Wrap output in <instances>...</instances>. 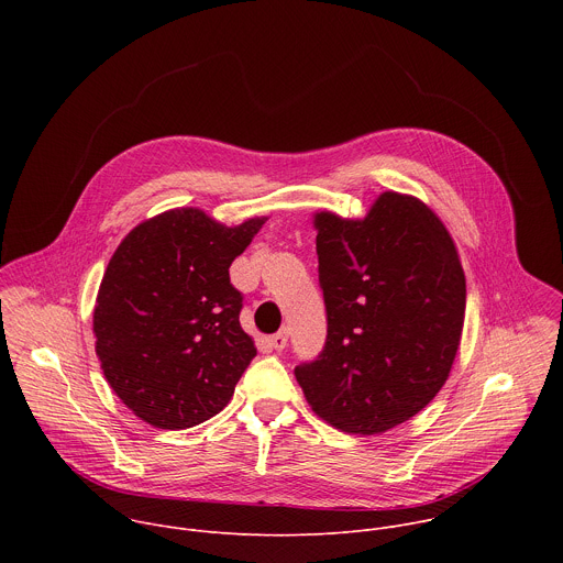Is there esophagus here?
Here are the masks:
<instances>
[{
    "instance_id": "1",
    "label": "esophagus",
    "mask_w": 563,
    "mask_h": 563,
    "mask_svg": "<svg viewBox=\"0 0 563 563\" xmlns=\"http://www.w3.org/2000/svg\"><path fill=\"white\" fill-rule=\"evenodd\" d=\"M287 339H289V330H287V328H283L278 334H274V336L269 339V343H272V347H274V350H278V352H280V350H285V347H287Z\"/></svg>"
}]
</instances>
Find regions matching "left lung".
<instances>
[{
	"mask_svg": "<svg viewBox=\"0 0 563 563\" xmlns=\"http://www.w3.org/2000/svg\"><path fill=\"white\" fill-rule=\"evenodd\" d=\"M328 341L294 369L309 408L347 434H383L445 385L463 332L454 240L419 198L383 191L365 218L316 211Z\"/></svg>",
	"mask_w": 563,
	"mask_h": 563,
	"instance_id": "left-lung-1",
	"label": "left lung"
}]
</instances>
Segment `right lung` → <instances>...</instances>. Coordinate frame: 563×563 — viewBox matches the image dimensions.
Returning a JSON list of instances; mask_svg holds the SVG:
<instances>
[{
	"label": "right lung",
	"instance_id": "right-lung-1",
	"mask_svg": "<svg viewBox=\"0 0 563 563\" xmlns=\"http://www.w3.org/2000/svg\"><path fill=\"white\" fill-rule=\"evenodd\" d=\"M265 216L227 227L178 207L133 227L109 261L93 309L96 354L122 404L159 430L216 417L256 356L229 283Z\"/></svg>",
	"mask_w": 563,
	"mask_h": 563
}]
</instances>
